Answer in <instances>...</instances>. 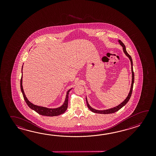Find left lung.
Listing matches in <instances>:
<instances>
[{"label": "left lung", "mask_w": 156, "mask_h": 156, "mask_svg": "<svg viewBox=\"0 0 156 156\" xmlns=\"http://www.w3.org/2000/svg\"><path fill=\"white\" fill-rule=\"evenodd\" d=\"M119 42L120 44L123 47V51L124 53L126 55V56L128 57L129 58L130 62H131V66H132V85H131V87H130V92L128 94V95L127 96L126 99H125L124 101H123L122 103L119 104V105L117 106H115L113 108H111L109 109L104 110H98L94 109L92 108L91 106H90L89 103L87 102V98H86V104H87V106L88 107V108L89 109L91 112H93L94 113H98V114H112V113H115L117 111H118L122 107L124 106L126 103L128 102V101L129 100L130 98L132 95V93L133 87V83H134V73L133 72V61L132 57L130 56L129 55L128 53L126 52V46L124 44V43L120 41L119 40Z\"/></svg>", "instance_id": "1"}]
</instances>
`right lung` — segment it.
<instances>
[{
	"mask_svg": "<svg viewBox=\"0 0 156 156\" xmlns=\"http://www.w3.org/2000/svg\"><path fill=\"white\" fill-rule=\"evenodd\" d=\"M20 89H21L22 93L23 94L24 99L26 102L28 106H29L30 109L34 110L36 112L38 113L40 115H44V116H57L60 114H62L65 113V112L66 110L67 109V106H68L69 94L71 89L67 92L66 97L65 101L63 103V105L59 108H55V109H50V108H44L42 106H37L36 105H34L32 103L28 101V100L27 99V98L24 93L23 89V86H22V76L21 77V79H20Z\"/></svg>",
	"mask_w": 156,
	"mask_h": 156,
	"instance_id": "obj_1",
	"label": "right lung"
}]
</instances>
